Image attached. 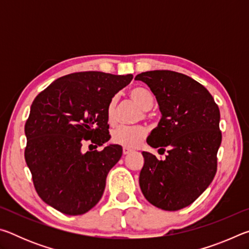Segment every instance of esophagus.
I'll return each mask as SVG.
<instances>
[{"mask_svg":"<svg viewBox=\"0 0 249 249\" xmlns=\"http://www.w3.org/2000/svg\"><path fill=\"white\" fill-rule=\"evenodd\" d=\"M132 151H133V149L127 148V147H124V148H123V154L124 155H128L129 153H132Z\"/></svg>","mask_w":249,"mask_h":249,"instance_id":"34e87169","label":"esophagus"}]
</instances>
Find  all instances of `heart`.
I'll return each mask as SVG.
<instances>
[{
    "label": "heart",
    "instance_id": "b5f03b06",
    "mask_svg": "<svg viewBox=\"0 0 249 249\" xmlns=\"http://www.w3.org/2000/svg\"><path fill=\"white\" fill-rule=\"evenodd\" d=\"M128 98L142 111H149L154 105V95L144 87H134L128 91ZM116 98H112L107 107V120L109 125L116 122ZM147 132L142 126H121L112 134V142L114 144L134 148L142 144L145 140Z\"/></svg>",
    "mask_w": 249,
    "mask_h": 249
}]
</instances>
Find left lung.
Here are the masks:
<instances>
[{
  "label": "left lung",
  "mask_w": 249,
  "mask_h": 249,
  "mask_svg": "<svg viewBox=\"0 0 249 249\" xmlns=\"http://www.w3.org/2000/svg\"><path fill=\"white\" fill-rule=\"evenodd\" d=\"M161 112L147 144L168 155L157 159L142 151L140 185L146 200L165 211L193 203L214 179L222 142L220 109L213 96L196 80L170 70L142 72Z\"/></svg>",
  "instance_id": "1"
}]
</instances>
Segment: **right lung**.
<instances>
[{
	"instance_id": "right-lung-1",
	"label": "right lung",
	"mask_w": 249,
	"mask_h": 249,
	"mask_svg": "<svg viewBox=\"0 0 249 249\" xmlns=\"http://www.w3.org/2000/svg\"><path fill=\"white\" fill-rule=\"evenodd\" d=\"M133 75L83 71L57 79L36 96L25 124V160L36 192L67 215H81L103 196L120 145L83 153L109 140L107 107Z\"/></svg>"
}]
</instances>
